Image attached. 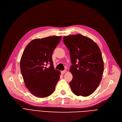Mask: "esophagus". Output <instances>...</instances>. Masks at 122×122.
<instances>
[{
    "instance_id": "1",
    "label": "esophagus",
    "mask_w": 122,
    "mask_h": 122,
    "mask_svg": "<svg viewBox=\"0 0 122 122\" xmlns=\"http://www.w3.org/2000/svg\"><path fill=\"white\" fill-rule=\"evenodd\" d=\"M66 72H67V70H64V71H61V74H64V73H65Z\"/></svg>"
}]
</instances>
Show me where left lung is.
Segmentation results:
<instances>
[{"label": "left lung", "mask_w": 122, "mask_h": 122, "mask_svg": "<svg viewBox=\"0 0 122 122\" xmlns=\"http://www.w3.org/2000/svg\"><path fill=\"white\" fill-rule=\"evenodd\" d=\"M63 42L70 51L72 65L70 71L73 79L70 82L76 95L87 97L98 86L104 71L101 51L90 38L80 34L64 36Z\"/></svg>", "instance_id": "1"}]
</instances>
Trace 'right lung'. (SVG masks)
<instances>
[{
  "instance_id": "obj_1",
  "label": "right lung",
  "mask_w": 122,
  "mask_h": 122,
  "mask_svg": "<svg viewBox=\"0 0 122 122\" xmlns=\"http://www.w3.org/2000/svg\"><path fill=\"white\" fill-rule=\"evenodd\" d=\"M62 36H52L31 41L25 47L20 61L25 86L36 97L44 98L52 94L60 78L55 70L52 56ZM50 64L48 68L46 67Z\"/></svg>"
}]
</instances>
